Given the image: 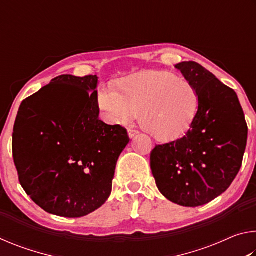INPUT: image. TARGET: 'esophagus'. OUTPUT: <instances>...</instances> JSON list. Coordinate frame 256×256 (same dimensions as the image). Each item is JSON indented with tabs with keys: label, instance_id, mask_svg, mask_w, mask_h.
Instances as JSON below:
<instances>
[{
	"label": "esophagus",
	"instance_id": "34e87169",
	"mask_svg": "<svg viewBox=\"0 0 256 256\" xmlns=\"http://www.w3.org/2000/svg\"><path fill=\"white\" fill-rule=\"evenodd\" d=\"M138 133H140V132H138V130H132V128H130V130H128V136L131 138H134L136 136H138Z\"/></svg>",
	"mask_w": 256,
	"mask_h": 256
}]
</instances>
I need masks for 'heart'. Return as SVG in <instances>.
<instances>
[{
	"label": "heart",
	"mask_w": 256,
	"mask_h": 256,
	"mask_svg": "<svg viewBox=\"0 0 256 256\" xmlns=\"http://www.w3.org/2000/svg\"><path fill=\"white\" fill-rule=\"evenodd\" d=\"M98 94V104L110 123H128L138 112L144 131L159 141H174L188 131L196 120L200 96L188 80L160 71H144Z\"/></svg>",
	"instance_id": "heart-1"
}]
</instances>
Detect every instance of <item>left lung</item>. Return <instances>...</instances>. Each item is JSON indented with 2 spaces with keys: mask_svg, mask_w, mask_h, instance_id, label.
<instances>
[{
  "mask_svg": "<svg viewBox=\"0 0 256 256\" xmlns=\"http://www.w3.org/2000/svg\"><path fill=\"white\" fill-rule=\"evenodd\" d=\"M175 68L196 88L200 107L183 138L154 146L150 166L164 198L194 208L214 200L235 180L248 128L232 88L196 62H182Z\"/></svg>",
  "mask_w": 256,
  "mask_h": 256,
  "instance_id": "8db88e82",
  "label": "left lung"
}]
</instances>
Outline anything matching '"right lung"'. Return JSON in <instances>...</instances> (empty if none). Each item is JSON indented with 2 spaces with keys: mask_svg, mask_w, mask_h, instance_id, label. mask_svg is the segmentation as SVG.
I'll list each match as a JSON object with an SVG mask.
<instances>
[{
  "mask_svg": "<svg viewBox=\"0 0 256 256\" xmlns=\"http://www.w3.org/2000/svg\"><path fill=\"white\" fill-rule=\"evenodd\" d=\"M98 76L63 74L21 102L12 154L24 192L52 214L79 218L110 196L126 128L99 120Z\"/></svg>",
  "mask_w": 256,
  "mask_h": 256,
  "instance_id": "add662e5",
  "label": "right lung"
}]
</instances>
